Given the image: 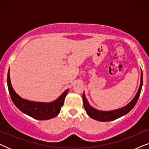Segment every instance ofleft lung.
I'll list each match as a JSON object with an SVG mask.
<instances>
[{
	"label": "left lung",
	"mask_w": 149,
	"mask_h": 149,
	"mask_svg": "<svg viewBox=\"0 0 149 149\" xmlns=\"http://www.w3.org/2000/svg\"><path fill=\"white\" fill-rule=\"evenodd\" d=\"M142 82H143V74L141 71V77H140V83L139 89L136 93V94L132 100L130 102L129 104L125 107L121 108V109L113 110V111H99L94 109V108L91 107L89 103L87 101L85 95V93H83V106H84V109L86 111V113L89 117L92 119L97 120L99 121H113L118 119V118L121 117L122 116L125 115L127 114L134 107L137 102L138 98H139L140 92H141V89L142 87Z\"/></svg>",
	"instance_id": "left-lung-1"
}]
</instances>
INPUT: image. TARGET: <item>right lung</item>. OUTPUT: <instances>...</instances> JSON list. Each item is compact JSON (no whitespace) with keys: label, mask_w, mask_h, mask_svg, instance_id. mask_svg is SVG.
<instances>
[{"label":"right lung","mask_w":149,"mask_h":149,"mask_svg":"<svg viewBox=\"0 0 149 149\" xmlns=\"http://www.w3.org/2000/svg\"><path fill=\"white\" fill-rule=\"evenodd\" d=\"M10 71L9 69L7 74V86L11 100L18 109L22 113L26 114L35 119L48 120L52 119L60 113L61 108L64 104L69 89H66L58 98L52 102H33L22 98L14 91L10 79Z\"/></svg>","instance_id":"add662e5"}]
</instances>
